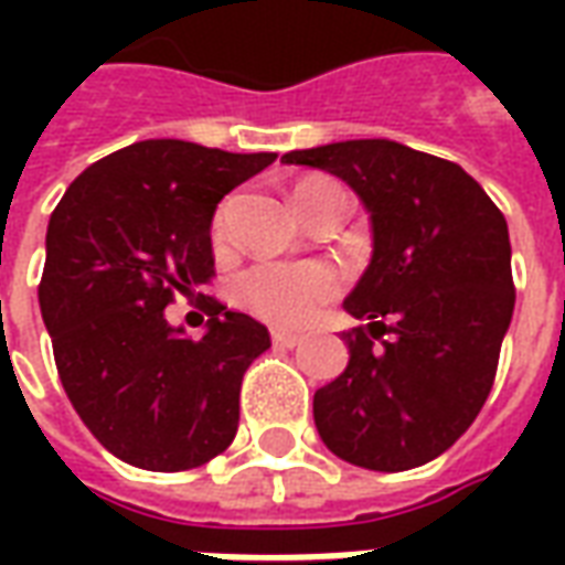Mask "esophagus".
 <instances>
[{"label":"esophagus","instance_id":"34e87169","mask_svg":"<svg viewBox=\"0 0 565 565\" xmlns=\"http://www.w3.org/2000/svg\"><path fill=\"white\" fill-rule=\"evenodd\" d=\"M271 342L278 344V348H296V344L302 342V335L290 330H271Z\"/></svg>","mask_w":565,"mask_h":565}]
</instances>
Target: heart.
I'll return each mask as SVG.
<instances>
[{
    "label": "heart",
    "mask_w": 565,
    "mask_h": 565,
    "mask_svg": "<svg viewBox=\"0 0 565 565\" xmlns=\"http://www.w3.org/2000/svg\"><path fill=\"white\" fill-rule=\"evenodd\" d=\"M330 178H302L294 186L296 211L306 209L311 196H318L320 190H330ZM223 214L221 209L214 214L211 233L214 238L223 235ZM238 302L254 311L257 318L275 327H302L318 315L320 308L342 290V271L332 269L327 263H257L238 278Z\"/></svg>",
    "instance_id": "1"
}]
</instances>
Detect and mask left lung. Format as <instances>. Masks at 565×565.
Here are the masks:
<instances>
[{
    "mask_svg": "<svg viewBox=\"0 0 565 565\" xmlns=\"http://www.w3.org/2000/svg\"><path fill=\"white\" fill-rule=\"evenodd\" d=\"M281 162L342 178L366 205L372 259L344 299L348 366L315 393L323 445L405 472L472 426L514 311L509 223L457 162L391 139L290 150Z\"/></svg>",
    "mask_w": 565,
    "mask_h": 565,
    "instance_id": "1",
    "label": "left lung"
}]
</instances>
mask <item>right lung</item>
<instances>
[{
  "mask_svg": "<svg viewBox=\"0 0 565 565\" xmlns=\"http://www.w3.org/2000/svg\"><path fill=\"white\" fill-rule=\"evenodd\" d=\"M275 153L148 139L72 181L47 223L39 284L68 403L103 448L150 472L196 469L233 445L247 366L269 330L205 299V335L166 320L214 275L211 221Z\"/></svg>",
  "mask_w": 565,
  "mask_h": 565,
  "instance_id": "right-lung-1",
  "label": "right lung"
}]
</instances>
